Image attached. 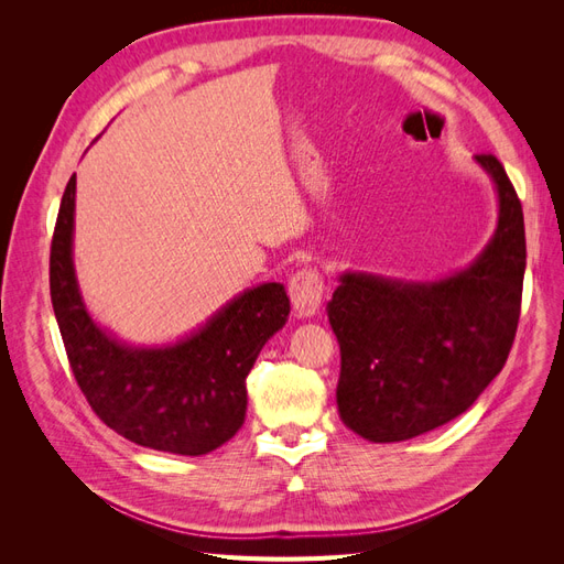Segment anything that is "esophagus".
<instances>
[{"label": "esophagus", "instance_id": "esophagus-1", "mask_svg": "<svg viewBox=\"0 0 564 564\" xmlns=\"http://www.w3.org/2000/svg\"><path fill=\"white\" fill-rule=\"evenodd\" d=\"M322 294H324V284H322L319 272L313 268L299 270L296 275L289 280V296H292L294 311L299 317L317 315Z\"/></svg>", "mask_w": 564, "mask_h": 564}]
</instances>
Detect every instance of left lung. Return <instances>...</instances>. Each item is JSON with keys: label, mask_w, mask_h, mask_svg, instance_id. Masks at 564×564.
<instances>
[{"label": "left lung", "mask_w": 564, "mask_h": 564, "mask_svg": "<svg viewBox=\"0 0 564 564\" xmlns=\"http://www.w3.org/2000/svg\"><path fill=\"white\" fill-rule=\"evenodd\" d=\"M499 218L477 259L440 280L346 270L327 303L340 346V421L369 442H402L460 416L503 369L524 280L522 204L494 155H475Z\"/></svg>", "instance_id": "1"}]
</instances>
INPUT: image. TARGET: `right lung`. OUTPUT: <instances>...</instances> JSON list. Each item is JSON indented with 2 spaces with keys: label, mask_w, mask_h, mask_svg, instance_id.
Segmentation results:
<instances>
[{
  "label": "right lung",
  "mask_w": 564,
  "mask_h": 564,
  "mask_svg": "<svg viewBox=\"0 0 564 564\" xmlns=\"http://www.w3.org/2000/svg\"><path fill=\"white\" fill-rule=\"evenodd\" d=\"M77 176L67 183L51 242V303L75 379L98 419L135 445L178 456L218 449L242 429L247 377L289 317L284 284L230 299L172 344L133 346L91 317L82 299L75 242Z\"/></svg>",
  "instance_id": "add662e5"
}]
</instances>
